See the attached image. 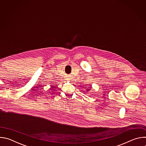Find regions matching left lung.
Wrapping results in <instances>:
<instances>
[{
  "instance_id": "obj_1",
  "label": "left lung",
  "mask_w": 146,
  "mask_h": 146,
  "mask_svg": "<svg viewBox=\"0 0 146 146\" xmlns=\"http://www.w3.org/2000/svg\"><path fill=\"white\" fill-rule=\"evenodd\" d=\"M88 89H87V91H88Z\"/></svg>"
}]
</instances>
